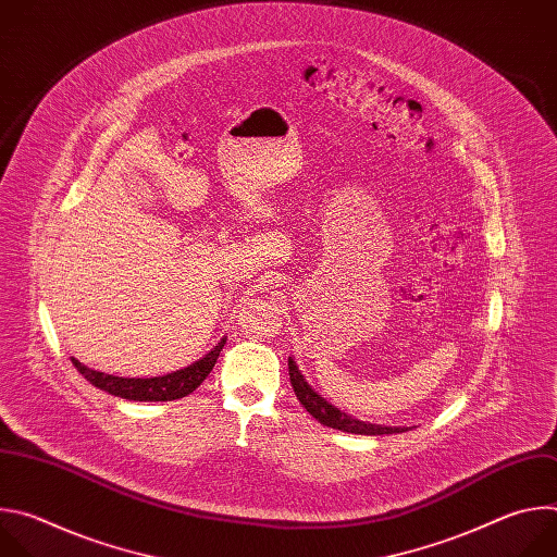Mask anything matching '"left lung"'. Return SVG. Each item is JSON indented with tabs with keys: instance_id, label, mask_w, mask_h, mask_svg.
Masks as SVG:
<instances>
[{
	"instance_id": "obj_1",
	"label": "left lung",
	"mask_w": 557,
	"mask_h": 557,
	"mask_svg": "<svg viewBox=\"0 0 557 557\" xmlns=\"http://www.w3.org/2000/svg\"><path fill=\"white\" fill-rule=\"evenodd\" d=\"M288 374H290V385L297 394L299 404L306 408L308 414H312V419L320 421L326 428L333 430H342V432H350V434H366V436H379V434H399L406 432L408 428H387V425H376V423H368V421H359L346 412H342L339 408H335L331 401H326L320 392H314L308 381L304 379V374L299 372L297 363L293 357H288Z\"/></svg>"
}]
</instances>
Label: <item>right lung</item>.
Segmentation results:
<instances>
[{
	"instance_id": "add662e5",
	"label": "right lung",
	"mask_w": 557,
	"mask_h": 557,
	"mask_svg": "<svg viewBox=\"0 0 557 557\" xmlns=\"http://www.w3.org/2000/svg\"><path fill=\"white\" fill-rule=\"evenodd\" d=\"M224 344H226V339H220V344L211 352H207L202 359H198L196 363H191L183 370L163 374V376H151V379H127V376L106 374V372L84 366L74 357H72V363L95 387L106 389L108 394L121 396V399H127V401H176V399H183V396L191 394L209 376Z\"/></svg>"
}]
</instances>
